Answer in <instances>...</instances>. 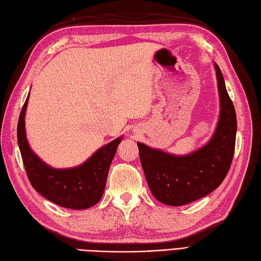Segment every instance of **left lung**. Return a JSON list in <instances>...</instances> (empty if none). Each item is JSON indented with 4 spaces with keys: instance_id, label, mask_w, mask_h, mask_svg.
Returning a JSON list of instances; mask_svg holds the SVG:
<instances>
[{
    "instance_id": "8db88e82",
    "label": "left lung",
    "mask_w": 261,
    "mask_h": 261,
    "mask_svg": "<svg viewBox=\"0 0 261 261\" xmlns=\"http://www.w3.org/2000/svg\"><path fill=\"white\" fill-rule=\"evenodd\" d=\"M215 65L221 101L220 118L212 139L187 156H173L138 142L148 186L159 202L180 206L208 195L225 178L233 159L237 115L225 88L221 69Z\"/></svg>"
}]
</instances>
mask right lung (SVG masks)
Segmentation results:
<instances>
[{"instance_id":"add662e5","label":"right lung","mask_w":261,"mask_h":261,"mask_svg":"<svg viewBox=\"0 0 261 261\" xmlns=\"http://www.w3.org/2000/svg\"><path fill=\"white\" fill-rule=\"evenodd\" d=\"M28 98L29 96L21 110L16 135L22 162L32 187L43 197L63 207L84 210L95 205L103 195L110 165L121 138L98 149L79 167L54 169L41 162L28 145L24 129Z\"/></svg>"}]
</instances>
